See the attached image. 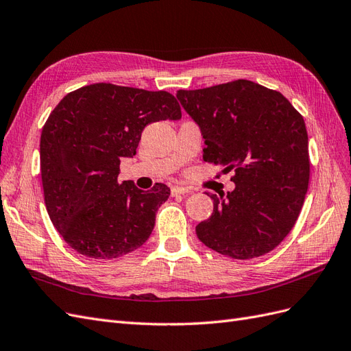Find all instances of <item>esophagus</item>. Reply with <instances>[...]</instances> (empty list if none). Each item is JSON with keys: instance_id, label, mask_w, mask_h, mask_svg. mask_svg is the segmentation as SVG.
<instances>
[{"instance_id": "34e87169", "label": "esophagus", "mask_w": 351, "mask_h": 351, "mask_svg": "<svg viewBox=\"0 0 351 351\" xmlns=\"http://www.w3.org/2000/svg\"><path fill=\"white\" fill-rule=\"evenodd\" d=\"M187 193H190V190L187 187H182V186L171 187V196H180V195H187Z\"/></svg>"}]
</instances>
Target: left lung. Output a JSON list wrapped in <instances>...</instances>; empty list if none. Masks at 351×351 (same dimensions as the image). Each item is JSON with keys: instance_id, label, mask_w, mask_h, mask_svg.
<instances>
[{"instance_id": "obj_1", "label": "left lung", "mask_w": 351, "mask_h": 351, "mask_svg": "<svg viewBox=\"0 0 351 351\" xmlns=\"http://www.w3.org/2000/svg\"><path fill=\"white\" fill-rule=\"evenodd\" d=\"M177 98L204 134V161L232 171V192L209 195L214 212L199 240L232 259L269 253L294 227L309 187L311 161L302 114L282 93L246 79Z\"/></svg>"}]
</instances>
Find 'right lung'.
<instances>
[{
	"label": "right lung",
	"instance_id": "1",
	"mask_svg": "<svg viewBox=\"0 0 351 351\" xmlns=\"http://www.w3.org/2000/svg\"><path fill=\"white\" fill-rule=\"evenodd\" d=\"M182 119L174 95L112 83L67 93L40 134V177L52 224L71 249L115 259L141 247L169 189L119 182L120 159L136 155L146 124Z\"/></svg>",
	"mask_w": 351,
	"mask_h": 351
}]
</instances>
